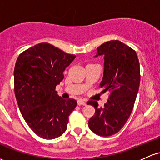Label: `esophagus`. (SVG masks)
Returning <instances> with one entry per match:
<instances>
[{
  "instance_id": "obj_1",
  "label": "esophagus",
  "mask_w": 160,
  "mask_h": 160,
  "mask_svg": "<svg viewBox=\"0 0 160 160\" xmlns=\"http://www.w3.org/2000/svg\"><path fill=\"white\" fill-rule=\"evenodd\" d=\"M77 104H78L79 106H86L87 103H86V102L83 101L82 99H79L78 101H77Z\"/></svg>"
}]
</instances>
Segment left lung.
<instances>
[{"label":"left lung","instance_id":"1","mask_svg":"<svg viewBox=\"0 0 160 160\" xmlns=\"http://www.w3.org/2000/svg\"><path fill=\"white\" fill-rule=\"evenodd\" d=\"M104 56V72L99 87L109 98L103 108L96 101L87 105L95 108L89 128L95 134L108 137L116 134L129 118L139 89L140 64L136 52L118 40H112L97 48L95 57Z\"/></svg>","mask_w":160,"mask_h":160}]
</instances>
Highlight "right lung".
<instances>
[{
  "mask_svg": "<svg viewBox=\"0 0 160 160\" xmlns=\"http://www.w3.org/2000/svg\"><path fill=\"white\" fill-rule=\"evenodd\" d=\"M76 56L48 43H39L19 55L14 68V92L24 120L43 139L65 132L77 101L60 97L55 87Z\"/></svg>",
  "mask_w": 160,
  "mask_h": 160,
  "instance_id": "right-lung-1",
  "label": "right lung"
}]
</instances>
